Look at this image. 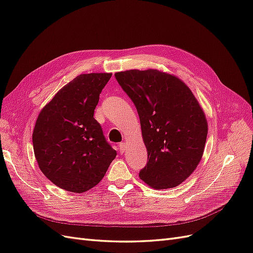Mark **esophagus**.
<instances>
[{
	"label": "esophagus",
	"mask_w": 253,
	"mask_h": 253,
	"mask_svg": "<svg viewBox=\"0 0 253 253\" xmlns=\"http://www.w3.org/2000/svg\"><path fill=\"white\" fill-rule=\"evenodd\" d=\"M119 151L122 153V152H125L126 150V142H121V143H119Z\"/></svg>",
	"instance_id": "obj_1"
}]
</instances>
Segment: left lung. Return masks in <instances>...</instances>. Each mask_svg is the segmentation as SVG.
<instances>
[{
    "label": "left lung",
    "mask_w": 253,
    "mask_h": 253,
    "mask_svg": "<svg viewBox=\"0 0 253 253\" xmlns=\"http://www.w3.org/2000/svg\"><path fill=\"white\" fill-rule=\"evenodd\" d=\"M139 115L148 164L139 177L153 189L177 187L204 154L208 122L191 89L174 75L157 70L115 74Z\"/></svg>",
    "instance_id": "1"
}]
</instances>
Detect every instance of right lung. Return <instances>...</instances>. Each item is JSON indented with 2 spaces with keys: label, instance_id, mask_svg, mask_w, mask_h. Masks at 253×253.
<instances>
[{
  "label": "right lung",
  "instance_id": "add662e5",
  "mask_svg": "<svg viewBox=\"0 0 253 253\" xmlns=\"http://www.w3.org/2000/svg\"><path fill=\"white\" fill-rule=\"evenodd\" d=\"M111 73L82 74L61 88L37 118L34 152L40 170L61 189L82 193L98 185L117 153L94 112Z\"/></svg>",
  "mask_w": 253,
  "mask_h": 253
}]
</instances>
